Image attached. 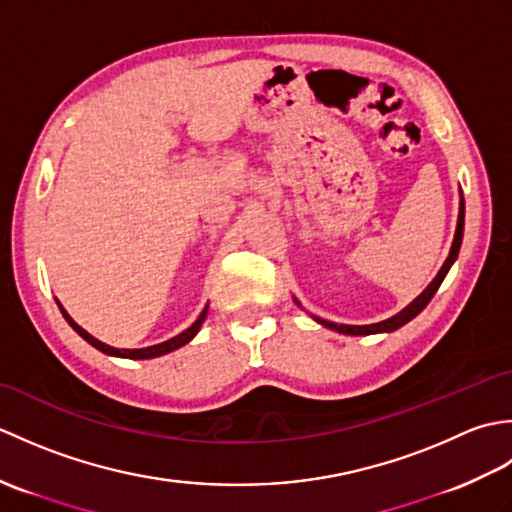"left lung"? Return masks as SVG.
<instances>
[{"mask_svg":"<svg viewBox=\"0 0 512 512\" xmlns=\"http://www.w3.org/2000/svg\"><path fill=\"white\" fill-rule=\"evenodd\" d=\"M462 235H464V198H460V213H458V226H455V237H453V244H451V250H449V257L447 262L442 264V268L438 270V275L433 277L431 284L424 288L420 295L413 299L407 308H402L398 314H394V317H389L385 321L380 323H372V325H345V323H332V321H325V319H319L314 317V321L325 325V328H330L334 332H341V334H350V336H367V334H378V332H394L398 328H402V325L409 323L413 317H418V314L427 308V303L431 301V297L436 295L440 284L444 281V277H447L449 268L453 266L455 259H458V253H460V244H462ZM297 306H301V303L295 299Z\"/></svg>","mask_w":512,"mask_h":512,"instance_id":"obj_1","label":"left lung"}]
</instances>
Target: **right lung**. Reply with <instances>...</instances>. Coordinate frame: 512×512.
<instances>
[{
  "label": "right lung",
  "instance_id": "1",
  "mask_svg": "<svg viewBox=\"0 0 512 512\" xmlns=\"http://www.w3.org/2000/svg\"><path fill=\"white\" fill-rule=\"evenodd\" d=\"M57 303H59V301H57ZM59 310H61V314L65 317V321H68V323L72 325V330H74L76 334H79V336H83V339L88 341L92 347H96V350H99V352L110 354V356H118V358H134V361H138V358H156V356H162V354H169V352H173V350H178V347L187 345V343L193 339V336L200 332L202 323H204V319H206V310H209V306H206V308L200 312V317L195 319V323L191 325V328L180 332L178 336H173V339H169V341H165V343L149 345V347H140V350H118V347L105 345V343H101L99 339H94V336H92L90 332H85L79 323H74L70 314L63 310L61 303H59Z\"/></svg>",
  "mask_w": 512,
  "mask_h": 512
}]
</instances>
